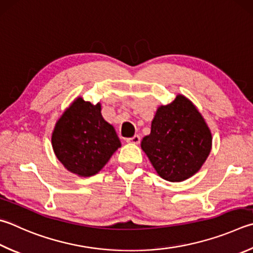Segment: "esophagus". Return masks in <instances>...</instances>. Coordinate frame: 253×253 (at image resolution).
Returning <instances> with one entry per match:
<instances>
[{"instance_id": "esophagus-1", "label": "esophagus", "mask_w": 253, "mask_h": 253, "mask_svg": "<svg viewBox=\"0 0 253 253\" xmlns=\"http://www.w3.org/2000/svg\"><path fill=\"white\" fill-rule=\"evenodd\" d=\"M140 136L139 135H135L134 137H130V138H127L126 141L129 142V144H139L140 142Z\"/></svg>"}]
</instances>
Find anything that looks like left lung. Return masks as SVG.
<instances>
[{"label": "left lung", "mask_w": 253, "mask_h": 253, "mask_svg": "<svg viewBox=\"0 0 253 253\" xmlns=\"http://www.w3.org/2000/svg\"><path fill=\"white\" fill-rule=\"evenodd\" d=\"M211 142L210 129L198 109L178 95L157 109L141 148L160 177L179 182L199 170L210 154Z\"/></svg>", "instance_id": "obj_1"}]
</instances>
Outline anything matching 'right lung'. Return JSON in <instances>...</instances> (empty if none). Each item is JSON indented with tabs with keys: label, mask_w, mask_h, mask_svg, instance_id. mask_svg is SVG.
<instances>
[{
	"label": "right lung",
	"mask_w": 253,
	"mask_h": 253,
	"mask_svg": "<svg viewBox=\"0 0 253 253\" xmlns=\"http://www.w3.org/2000/svg\"><path fill=\"white\" fill-rule=\"evenodd\" d=\"M52 145L67 170L89 177L107 164L121 147V140L100 114V104L93 105L80 97L58 119Z\"/></svg>",
	"instance_id": "obj_1"
}]
</instances>
